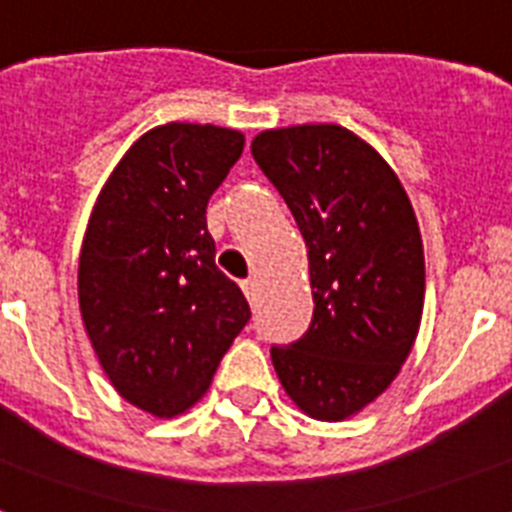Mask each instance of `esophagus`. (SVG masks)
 I'll use <instances>...</instances> for the list:
<instances>
[{
	"mask_svg": "<svg viewBox=\"0 0 512 512\" xmlns=\"http://www.w3.org/2000/svg\"><path fill=\"white\" fill-rule=\"evenodd\" d=\"M242 291H244V296L249 299V304L255 307L257 304V281L255 278H247V281H242Z\"/></svg>",
	"mask_w": 512,
	"mask_h": 512,
	"instance_id": "obj_1",
	"label": "esophagus"
}]
</instances>
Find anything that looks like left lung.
I'll return each mask as SVG.
<instances>
[{"instance_id":"1","label":"left lung","mask_w":512,"mask_h":512,"mask_svg":"<svg viewBox=\"0 0 512 512\" xmlns=\"http://www.w3.org/2000/svg\"><path fill=\"white\" fill-rule=\"evenodd\" d=\"M252 158L302 231L312 322L270 359L304 414L338 422L388 388L419 333L424 249L414 208L375 148L338 124L268 130Z\"/></svg>"}]
</instances>
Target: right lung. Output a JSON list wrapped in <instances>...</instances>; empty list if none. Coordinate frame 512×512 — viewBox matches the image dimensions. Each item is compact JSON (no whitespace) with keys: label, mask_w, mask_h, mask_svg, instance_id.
<instances>
[{"label":"right lung","mask_w":512,"mask_h":512,"mask_svg":"<svg viewBox=\"0 0 512 512\" xmlns=\"http://www.w3.org/2000/svg\"><path fill=\"white\" fill-rule=\"evenodd\" d=\"M244 135L163 124L127 150L85 231L77 296L103 372L122 398L176 416L203 398L252 312L216 268L210 195Z\"/></svg>","instance_id":"right-lung-1"}]
</instances>
